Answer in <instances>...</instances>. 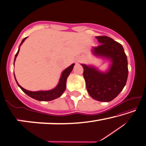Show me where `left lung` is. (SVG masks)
Instances as JSON below:
<instances>
[{"label":"left lung","mask_w":146,"mask_h":146,"mask_svg":"<svg viewBox=\"0 0 146 146\" xmlns=\"http://www.w3.org/2000/svg\"><path fill=\"white\" fill-rule=\"evenodd\" d=\"M101 44L93 48V53L111 60L108 72H100L94 67L81 64L86 89L93 99L110 102L119 95L125 86L128 77L127 56L120 43L107 36H96Z\"/></svg>","instance_id":"obj_1"}]
</instances>
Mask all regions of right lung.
<instances>
[{
  "label": "right lung",
  "instance_id": "right-lung-1",
  "mask_svg": "<svg viewBox=\"0 0 146 146\" xmlns=\"http://www.w3.org/2000/svg\"><path fill=\"white\" fill-rule=\"evenodd\" d=\"M26 38L27 37H25L23 39L20 45H19V46H20L22 44V43L24 42V40H25ZM19 47L18 50H17V52L16 54V56H15L14 62H15V60H16V58L17 57V54L19 53ZM73 66H74V64L69 66V67H67V69H66L64 71H63L62 76H61L60 82L59 83H58V86H56L55 88L52 89L51 90L37 91V92H31V91L27 90L23 88H22V87L17 83V80L16 79V77H15V75H14V77H15V79H16V81L17 82V85H18L19 86V88L23 90V92H24L25 94L29 96L38 101H51L52 100H54L60 97L61 95L63 94V92H64L65 90H66L67 78L71 72V71H72V69L73 68Z\"/></svg>",
  "mask_w": 146,
  "mask_h": 146
}]
</instances>
